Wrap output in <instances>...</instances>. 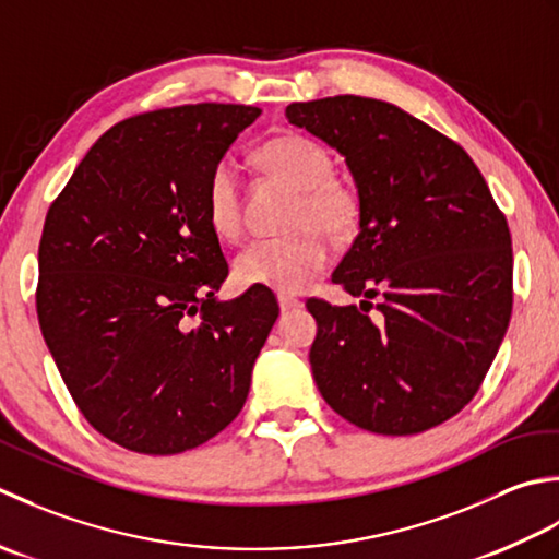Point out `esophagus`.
I'll return each mask as SVG.
<instances>
[{
  "label": "esophagus",
  "mask_w": 559,
  "mask_h": 559,
  "mask_svg": "<svg viewBox=\"0 0 559 559\" xmlns=\"http://www.w3.org/2000/svg\"><path fill=\"white\" fill-rule=\"evenodd\" d=\"M280 309H282V313H289V311H299L301 306H304V301H299V299H294V296H287V294H280Z\"/></svg>",
  "instance_id": "34e87169"
}]
</instances>
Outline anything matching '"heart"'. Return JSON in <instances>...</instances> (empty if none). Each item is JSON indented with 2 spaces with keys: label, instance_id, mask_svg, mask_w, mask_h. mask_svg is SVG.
I'll return each instance as SVG.
<instances>
[{
  "label": "heart",
  "instance_id": "heart-1",
  "mask_svg": "<svg viewBox=\"0 0 559 559\" xmlns=\"http://www.w3.org/2000/svg\"><path fill=\"white\" fill-rule=\"evenodd\" d=\"M258 162L296 190L289 214L294 231L250 241L234 258V277L246 287L299 292L333 260V243L326 234L345 238L357 229L359 195L333 176V156L311 136L296 132L272 136L258 150ZM204 210L214 234L222 238L241 234V180L229 158L210 170Z\"/></svg>",
  "mask_w": 559,
  "mask_h": 559
}]
</instances>
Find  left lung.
I'll use <instances>...</instances> for the list:
<instances>
[{"label":"left lung","mask_w":559,"mask_h":559,"mask_svg":"<svg viewBox=\"0 0 559 559\" xmlns=\"http://www.w3.org/2000/svg\"><path fill=\"white\" fill-rule=\"evenodd\" d=\"M284 116L345 156L361 204L333 282L364 301H306L318 323V391L373 435L447 423L480 389L511 318L502 210L463 146L393 104L330 96Z\"/></svg>","instance_id":"obj_1"}]
</instances>
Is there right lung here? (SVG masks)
Instances as JSON below:
<instances>
[{"mask_svg": "<svg viewBox=\"0 0 559 559\" xmlns=\"http://www.w3.org/2000/svg\"><path fill=\"white\" fill-rule=\"evenodd\" d=\"M258 116L255 106L198 104L112 124L45 216V345L88 425L122 449H195L246 403L280 306L263 287L214 296L229 265L204 188Z\"/></svg>", "mask_w": 559, "mask_h": 559, "instance_id": "add662e5", "label": "right lung"}]
</instances>
